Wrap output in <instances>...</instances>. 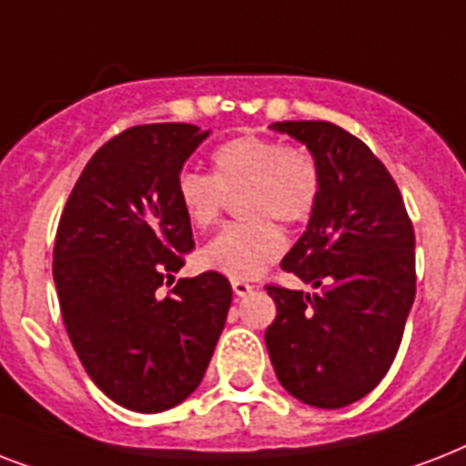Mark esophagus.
I'll return each mask as SVG.
<instances>
[{
	"instance_id": "esophagus-1",
	"label": "esophagus",
	"mask_w": 466,
	"mask_h": 466,
	"mask_svg": "<svg viewBox=\"0 0 466 466\" xmlns=\"http://www.w3.org/2000/svg\"><path fill=\"white\" fill-rule=\"evenodd\" d=\"M232 290H234V295H239V298H247L248 292L254 290V285L248 283V280H241V278H234Z\"/></svg>"
}]
</instances>
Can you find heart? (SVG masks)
<instances>
[{"label":"heart","instance_id":"b5f03b06","mask_svg":"<svg viewBox=\"0 0 466 466\" xmlns=\"http://www.w3.org/2000/svg\"><path fill=\"white\" fill-rule=\"evenodd\" d=\"M212 174L183 168L174 193L190 225L208 229L219 219L227 196L239 193L244 219L219 229L200 251L203 266L229 278H254L285 251L276 222L302 225L321 198V167L314 152L273 137L244 135L222 142L210 157Z\"/></svg>","mask_w":466,"mask_h":466}]
</instances>
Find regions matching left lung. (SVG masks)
I'll return each mask as SVG.
<instances>
[{
  "label": "left lung",
  "mask_w": 466,
  "mask_h": 466,
  "mask_svg": "<svg viewBox=\"0 0 466 466\" xmlns=\"http://www.w3.org/2000/svg\"><path fill=\"white\" fill-rule=\"evenodd\" d=\"M273 130L305 142L321 167V198L280 268L314 292L268 283L276 319L266 346L292 397L340 409L382 382L416 298V237L404 198L372 149L326 120Z\"/></svg>",
  "instance_id": "obj_1"
}]
</instances>
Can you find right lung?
<instances>
[{
	"mask_svg": "<svg viewBox=\"0 0 466 466\" xmlns=\"http://www.w3.org/2000/svg\"><path fill=\"white\" fill-rule=\"evenodd\" d=\"M205 137L190 123L111 137L84 167L55 234L69 340L98 390L130 411H167L196 391L232 305L218 270L171 285L196 248L174 183Z\"/></svg>",
	"mask_w": 466,
	"mask_h": 466,
	"instance_id": "obj_1",
	"label": "right lung"
}]
</instances>
